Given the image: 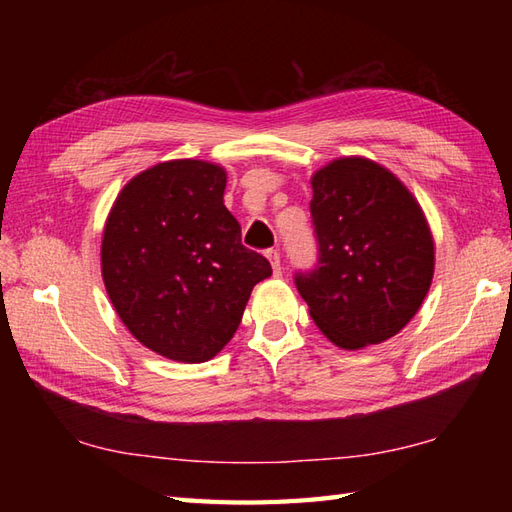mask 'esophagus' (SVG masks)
Masks as SVG:
<instances>
[{
    "instance_id": "1",
    "label": "esophagus",
    "mask_w": 512,
    "mask_h": 512,
    "mask_svg": "<svg viewBox=\"0 0 512 512\" xmlns=\"http://www.w3.org/2000/svg\"><path fill=\"white\" fill-rule=\"evenodd\" d=\"M266 257L270 259V266H273V273L279 277V275H281V255H279V250H277V248L266 250Z\"/></svg>"
}]
</instances>
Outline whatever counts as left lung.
<instances>
[{"mask_svg": "<svg viewBox=\"0 0 512 512\" xmlns=\"http://www.w3.org/2000/svg\"><path fill=\"white\" fill-rule=\"evenodd\" d=\"M317 264L295 273L310 317L343 350L398 334L433 279V239L413 195L365 158H341L312 176Z\"/></svg>", "mask_w": 512, "mask_h": 512, "instance_id": "1", "label": "left lung"}]
</instances>
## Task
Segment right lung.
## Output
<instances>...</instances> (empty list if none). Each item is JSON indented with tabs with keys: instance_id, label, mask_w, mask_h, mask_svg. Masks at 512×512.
I'll return each mask as SVG.
<instances>
[{
	"instance_id": "obj_1",
	"label": "right lung",
	"mask_w": 512,
	"mask_h": 512,
	"mask_svg": "<svg viewBox=\"0 0 512 512\" xmlns=\"http://www.w3.org/2000/svg\"><path fill=\"white\" fill-rule=\"evenodd\" d=\"M226 173L160 162L118 193L101 246L103 281L136 339L171 361H209L233 339L268 259L242 244L224 206Z\"/></svg>"
}]
</instances>
